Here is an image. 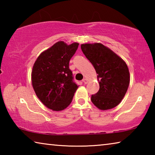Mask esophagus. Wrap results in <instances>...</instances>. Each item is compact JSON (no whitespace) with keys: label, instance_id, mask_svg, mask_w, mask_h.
<instances>
[{"label":"esophagus","instance_id":"esophagus-1","mask_svg":"<svg viewBox=\"0 0 155 155\" xmlns=\"http://www.w3.org/2000/svg\"><path fill=\"white\" fill-rule=\"evenodd\" d=\"M83 82L84 84H87L88 83V80L87 78H84V79H83Z\"/></svg>","mask_w":155,"mask_h":155}]
</instances>
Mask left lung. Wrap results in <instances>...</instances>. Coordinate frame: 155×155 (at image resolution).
<instances>
[{"mask_svg":"<svg viewBox=\"0 0 155 155\" xmlns=\"http://www.w3.org/2000/svg\"><path fill=\"white\" fill-rule=\"evenodd\" d=\"M81 50L98 74L100 88L91 101L101 110L114 108L124 98L130 83L126 63L102 44H81Z\"/></svg>","mask_w":155,"mask_h":155,"instance_id":"8db88e82","label":"left lung"}]
</instances>
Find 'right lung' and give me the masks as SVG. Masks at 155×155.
<instances>
[{
	"mask_svg": "<svg viewBox=\"0 0 155 155\" xmlns=\"http://www.w3.org/2000/svg\"><path fill=\"white\" fill-rule=\"evenodd\" d=\"M78 46V43L67 45L58 41L41 52L33 65L31 78L35 92L41 103L53 111L66 108L78 88L69 68Z\"/></svg>",
	"mask_w": 155,
	"mask_h": 155,
	"instance_id": "1",
	"label": "right lung"
}]
</instances>
